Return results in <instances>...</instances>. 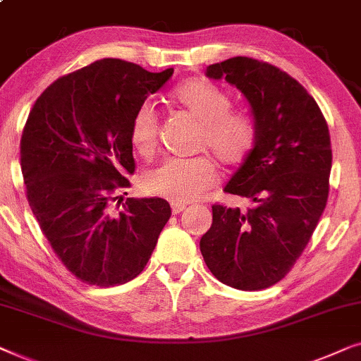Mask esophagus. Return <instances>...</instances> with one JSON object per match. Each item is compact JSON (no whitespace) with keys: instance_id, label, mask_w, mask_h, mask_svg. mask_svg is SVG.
<instances>
[{"instance_id":"1","label":"esophagus","mask_w":361,"mask_h":361,"mask_svg":"<svg viewBox=\"0 0 361 361\" xmlns=\"http://www.w3.org/2000/svg\"><path fill=\"white\" fill-rule=\"evenodd\" d=\"M185 204H179V202H172L171 204V209H172V214L174 215H177V214H180V212H184L185 210Z\"/></svg>"}]
</instances>
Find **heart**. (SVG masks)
<instances>
[{
  "instance_id": "obj_1",
  "label": "heart",
  "mask_w": 361,
  "mask_h": 361,
  "mask_svg": "<svg viewBox=\"0 0 361 361\" xmlns=\"http://www.w3.org/2000/svg\"><path fill=\"white\" fill-rule=\"evenodd\" d=\"M172 98L202 123L199 149L214 152L224 166L233 167L248 159L258 137V125L250 113L230 110L231 98L224 88L209 78L195 77L182 82ZM159 137V118L152 105L142 103L131 120L130 140L141 156L156 151ZM216 166L210 156L190 159H167L147 172L142 187L147 194L171 202L189 204L200 199L215 185Z\"/></svg>"
}]
</instances>
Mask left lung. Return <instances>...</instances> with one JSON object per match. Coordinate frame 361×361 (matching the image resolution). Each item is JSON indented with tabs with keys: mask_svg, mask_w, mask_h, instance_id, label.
Instances as JSON below:
<instances>
[{
	"mask_svg": "<svg viewBox=\"0 0 361 361\" xmlns=\"http://www.w3.org/2000/svg\"><path fill=\"white\" fill-rule=\"evenodd\" d=\"M250 102L258 137L226 194L251 199L241 212L212 205L200 251L212 274L230 288L259 290L279 283L302 255L329 199L332 146L327 121L300 83L281 68L250 57L207 67Z\"/></svg>",
	"mask_w": 361,
	"mask_h": 361,
	"instance_id": "8db88e82",
	"label": "left lung"
}]
</instances>
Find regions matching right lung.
<instances>
[{"label":"right lung","mask_w":361,"mask_h":361,"mask_svg":"<svg viewBox=\"0 0 361 361\" xmlns=\"http://www.w3.org/2000/svg\"><path fill=\"white\" fill-rule=\"evenodd\" d=\"M172 73L102 59L57 78L29 113L21 136L27 202L54 253L83 283L135 279L169 220V204L157 197L118 209L136 167L133 115Z\"/></svg>","instance_id":"obj_1"}]
</instances>
